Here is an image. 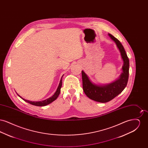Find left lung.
Segmentation results:
<instances>
[{
    "mask_svg": "<svg viewBox=\"0 0 148 148\" xmlns=\"http://www.w3.org/2000/svg\"><path fill=\"white\" fill-rule=\"evenodd\" d=\"M108 35L116 44L123 61L122 73L119 78L111 83L97 84L92 82L84 71H82L83 88L85 95L89 98L100 103L108 102L123 92L127 86L129 77V60L125 49L119 40L110 34Z\"/></svg>",
    "mask_w": 148,
    "mask_h": 148,
    "instance_id": "1",
    "label": "left lung"
}]
</instances>
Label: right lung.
Returning a JSON list of instances; mask_svg holds the SVG:
<instances>
[{
  "label": "right lung",
  "mask_w": 148,
  "mask_h": 148,
  "mask_svg": "<svg viewBox=\"0 0 148 148\" xmlns=\"http://www.w3.org/2000/svg\"><path fill=\"white\" fill-rule=\"evenodd\" d=\"M63 75L62 76V77L60 79V83L58 85V87L56 89V92L54 93V94L51 96V97H50L49 98L47 99H45L44 100H42V101H30V100H26L25 99L23 98H21V97L18 94L17 95L21 98L23 100H24L25 101L28 103L29 104H32V105H33V106H45L48 105L50 104L51 103H52L53 101H54L55 100H56L57 98L58 97L59 95L60 94V89L62 88V77H63Z\"/></svg>",
  "instance_id": "add662e5"
}]
</instances>
